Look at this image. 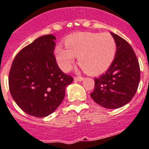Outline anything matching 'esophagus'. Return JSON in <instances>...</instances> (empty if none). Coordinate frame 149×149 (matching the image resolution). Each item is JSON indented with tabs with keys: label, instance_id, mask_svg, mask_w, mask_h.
<instances>
[{
	"label": "esophagus",
	"instance_id": "esophagus-1",
	"mask_svg": "<svg viewBox=\"0 0 149 149\" xmlns=\"http://www.w3.org/2000/svg\"><path fill=\"white\" fill-rule=\"evenodd\" d=\"M74 81H83V80H84V77H75L74 78Z\"/></svg>",
	"mask_w": 149,
	"mask_h": 149
}]
</instances>
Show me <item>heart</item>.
<instances>
[{"label":"heart","instance_id":"b5f03b06","mask_svg":"<svg viewBox=\"0 0 149 149\" xmlns=\"http://www.w3.org/2000/svg\"><path fill=\"white\" fill-rule=\"evenodd\" d=\"M65 46L55 47V55L61 70L67 72L72 68L75 57L78 64L88 74H99L109 68L114 60L116 44L108 33L79 32L65 39Z\"/></svg>","mask_w":149,"mask_h":149}]
</instances>
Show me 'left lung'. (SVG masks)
I'll return each mask as SVG.
<instances>
[{
  "label": "left lung",
  "mask_w": 149,
  "mask_h": 149,
  "mask_svg": "<svg viewBox=\"0 0 149 149\" xmlns=\"http://www.w3.org/2000/svg\"><path fill=\"white\" fill-rule=\"evenodd\" d=\"M110 33L116 41V55L106 73L94 78L91 97L103 107L117 109L127 104L136 94L140 68L131 45L120 36Z\"/></svg>",
  "instance_id": "8db88e82"
}]
</instances>
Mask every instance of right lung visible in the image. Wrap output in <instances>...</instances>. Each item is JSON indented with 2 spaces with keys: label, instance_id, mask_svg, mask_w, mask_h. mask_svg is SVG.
<instances>
[{
  "label": "right lung",
  "instance_id": "1",
  "mask_svg": "<svg viewBox=\"0 0 149 149\" xmlns=\"http://www.w3.org/2000/svg\"><path fill=\"white\" fill-rule=\"evenodd\" d=\"M53 35L35 39L19 52L9 74V89L23 111L36 117H45L63 100L65 88L73 77L61 72L54 55Z\"/></svg>",
  "mask_w": 149,
  "mask_h": 149
}]
</instances>
